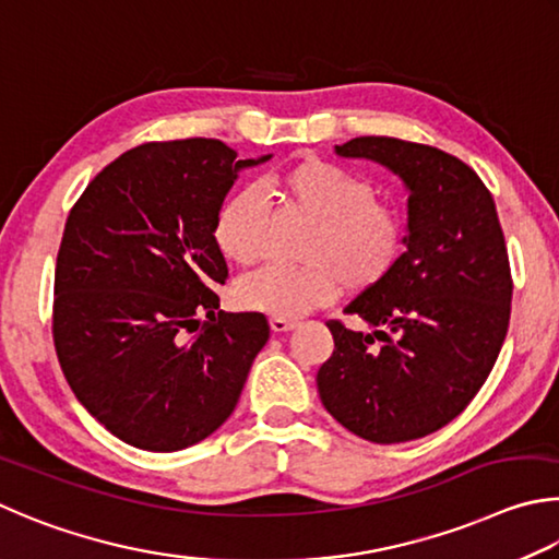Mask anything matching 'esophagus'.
Returning a JSON list of instances; mask_svg holds the SVG:
<instances>
[{
    "label": "esophagus",
    "mask_w": 559,
    "mask_h": 559,
    "mask_svg": "<svg viewBox=\"0 0 559 559\" xmlns=\"http://www.w3.org/2000/svg\"><path fill=\"white\" fill-rule=\"evenodd\" d=\"M270 326L274 334H285V331L297 329V321L295 319H285V317H272L270 319Z\"/></svg>",
    "instance_id": "34e87169"
}]
</instances>
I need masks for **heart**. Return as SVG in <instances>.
Instances as JSON below:
<instances>
[{
	"mask_svg": "<svg viewBox=\"0 0 559 559\" xmlns=\"http://www.w3.org/2000/svg\"><path fill=\"white\" fill-rule=\"evenodd\" d=\"M282 211L311 223L297 248V267L262 270L238 282L235 301L248 311L297 319L329 305L338 292L368 295L393 277L407 248V221L376 199L366 176L324 156H299L270 176ZM270 215L258 191L223 201L213 221L215 248L233 264L252 267L267 250Z\"/></svg>",
	"mask_w": 559,
	"mask_h": 559,
	"instance_id": "obj_1",
	"label": "heart"
}]
</instances>
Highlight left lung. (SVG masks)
<instances>
[{
  "mask_svg": "<svg viewBox=\"0 0 559 559\" xmlns=\"http://www.w3.org/2000/svg\"><path fill=\"white\" fill-rule=\"evenodd\" d=\"M405 181L407 250L393 277L331 319L334 354L319 368L321 403L348 432L400 444L437 432L476 397L511 321L513 277L486 183L437 146L356 136L336 146Z\"/></svg>",
  "mask_w": 559,
  "mask_h": 559,
  "instance_id": "1",
  "label": "left lung"
}]
</instances>
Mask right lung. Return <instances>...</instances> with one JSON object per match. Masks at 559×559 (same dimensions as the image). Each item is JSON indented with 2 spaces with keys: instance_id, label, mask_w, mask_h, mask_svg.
Instances as JSON below:
<instances>
[{
  "instance_id": "add662e5",
  "label": "right lung",
  "mask_w": 559,
  "mask_h": 559,
  "mask_svg": "<svg viewBox=\"0 0 559 559\" xmlns=\"http://www.w3.org/2000/svg\"><path fill=\"white\" fill-rule=\"evenodd\" d=\"M267 159L203 136L146 142L107 164L68 213L56 356L81 405L122 442L179 452L238 405L270 324L260 311H218L228 264L213 221L238 171Z\"/></svg>"
}]
</instances>
